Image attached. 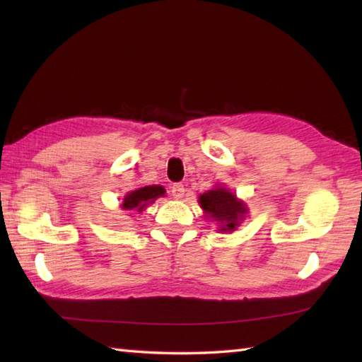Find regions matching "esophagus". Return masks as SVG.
Returning a JSON list of instances; mask_svg holds the SVG:
<instances>
[{"label": "esophagus", "instance_id": "esophagus-1", "mask_svg": "<svg viewBox=\"0 0 362 362\" xmlns=\"http://www.w3.org/2000/svg\"><path fill=\"white\" fill-rule=\"evenodd\" d=\"M171 193L174 196V199H182L183 194H185V188H183L182 183H175L171 188Z\"/></svg>", "mask_w": 362, "mask_h": 362}]
</instances>
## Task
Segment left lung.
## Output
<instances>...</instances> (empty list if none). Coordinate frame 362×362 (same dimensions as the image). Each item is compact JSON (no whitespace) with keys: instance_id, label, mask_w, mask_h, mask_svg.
Wrapping results in <instances>:
<instances>
[{"instance_id":"1","label":"left lung","mask_w":362,"mask_h":362,"mask_svg":"<svg viewBox=\"0 0 362 362\" xmlns=\"http://www.w3.org/2000/svg\"><path fill=\"white\" fill-rule=\"evenodd\" d=\"M204 210V216L218 224L222 233H232L240 227L249 214V206L243 199L224 185H216L197 199Z\"/></svg>"}]
</instances>
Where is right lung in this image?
Here are the masks:
<instances>
[{
  "instance_id": "obj_1",
  "label": "right lung",
  "mask_w": 362,
  "mask_h": 362,
  "mask_svg": "<svg viewBox=\"0 0 362 362\" xmlns=\"http://www.w3.org/2000/svg\"><path fill=\"white\" fill-rule=\"evenodd\" d=\"M166 189L161 185H148L136 188L134 191H129V193L122 197L121 209L126 211H136L143 213L151 204L157 201L158 197H165Z\"/></svg>"
}]
</instances>
